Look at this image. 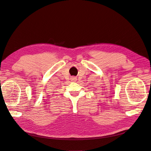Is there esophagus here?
Wrapping results in <instances>:
<instances>
[{"instance_id": "obj_1", "label": "esophagus", "mask_w": 151, "mask_h": 151, "mask_svg": "<svg viewBox=\"0 0 151 151\" xmlns=\"http://www.w3.org/2000/svg\"><path fill=\"white\" fill-rule=\"evenodd\" d=\"M72 81H76V80H77V79H76V77H72Z\"/></svg>"}]
</instances>
